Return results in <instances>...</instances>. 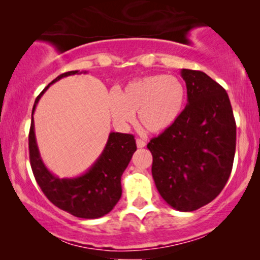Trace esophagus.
<instances>
[{
	"label": "esophagus",
	"mask_w": 260,
	"mask_h": 260,
	"mask_svg": "<svg viewBox=\"0 0 260 260\" xmlns=\"http://www.w3.org/2000/svg\"><path fill=\"white\" fill-rule=\"evenodd\" d=\"M136 144H137V148H144L145 147V142L144 141H142V140H140V138H137L136 140Z\"/></svg>",
	"instance_id": "esophagus-1"
}]
</instances>
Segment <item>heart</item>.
Masks as SVG:
<instances>
[{
  "label": "heart",
  "mask_w": 260,
  "mask_h": 260,
  "mask_svg": "<svg viewBox=\"0 0 260 260\" xmlns=\"http://www.w3.org/2000/svg\"><path fill=\"white\" fill-rule=\"evenodd\" d=\"M187 92L180 78L154 74L138 78L124 85L117 94H110L109 111L113 123L125 129L135 122L151 134L169 130L182 115Z\"/></svg>",
  "instance_id": "obj_1"
}]
</instances>
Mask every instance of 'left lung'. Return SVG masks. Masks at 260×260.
Listing matches in <instances>:
<instances>
[{
	"instance_id": "obj_1",
	"label": "left lung",
	"mask_w": 260,
	"mask_h": 260,
	"mask_svg": "<svg viewBox=\"0 0 260 260\" xmlns=\"http://www.w3.org/2000/svg\"><path fill=\"white\" fill-rule=\"evenodd\" d=\"M187 105L179 120L148 149L152 179L170 207L197 211L218 197L229 180L237 127L225 88L201 71L181 70Z\"/></svg>"
}]
</instances>
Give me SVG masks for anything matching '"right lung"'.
Masks as SVG:
<instances>
[{
	"mask_svg": "<svg viewBox=\"0 0 260 260\" xmlns=\"http://www.w3.org/2000/svg\"><path fill=\"white\" fill-rule=\"evenodd\" d=\"M81 73L87 72L70 71L60 74L35 99L28 138L29 158L39 187L53 205L77 218L98 219L111 212L122 197L120 177L137 149L133 135L111 131L102 154L93 165L81 175L65 179H60L46 167L35 137L33 115L40 98L52 84L65 77Z\"/></svg>",
	"mask_w": 260,
	"mask_h": 260,
	"instance_id": "1",
	"label": "right lung"
}]
</instances>
